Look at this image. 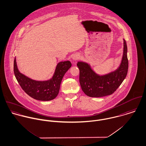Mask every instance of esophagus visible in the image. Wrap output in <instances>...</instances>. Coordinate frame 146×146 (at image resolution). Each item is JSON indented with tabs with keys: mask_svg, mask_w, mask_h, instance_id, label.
<instances>
[{
	"mask_svg": "<svg viewBox=\"0 0 146 146\" xmlns=\"http://www.w3.org/2000/svg\"><path fill=\"white\" fill-rule=\"evenodd\" d=\"M80 58V56L78 54H75L72 57V59L74 61H76V60H78Z\"/></svg>",
	"mask_w": 146,
	"mask_h": 146,
	"instance_id": "34e87169",
	"label": "esophagus"
}]
</instances>
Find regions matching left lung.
Here are the masks:
<instances>
[{"label":"left lung","mask_w":146,"mask_h":146,"mask_svg":"<svg viewBox=\"0 0 146 146\" xmlns=\"http://www.w3.org/2000/svg\"><path fill=\"white\" fill-rule=\"evenodd\" d=\"M123 54L121 63L114 71L105 74L96 73L86 62H78L80 82L83 92L88 96L101 97L110 95L117 90L125 78L128 69L127 45L124 39Z\"/></svg>","instance_id":"1"}]
</instances>
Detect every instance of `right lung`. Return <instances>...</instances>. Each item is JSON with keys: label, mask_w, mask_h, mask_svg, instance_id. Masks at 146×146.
<instances>
[{"label": "right lung", "mask_w": 146, "mask_h": 146, "mask_svg": "<svg viewBox=\"0 0 146 146\" xmlns=\"http://www.w3.org/2000/svg\"><path fill=\"white\" fill-rule=\"evenodd\" d=\"M70 61L58 63L52 77L45 81H36L21 73L17 67L16 59L14 60V73L23 90L30 97L40 101H50L59 94L61 82L68 69L71 67Z\"/></svg>", "instance_id": "right-lung-1"}]
</instances>
